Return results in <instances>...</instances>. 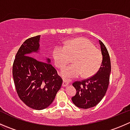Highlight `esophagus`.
<instances>
[{
    "label": "esophagus",
    "instance_id": "34e87169",
    "mask_svg": "<svg viewBox=\"0 0 130 130\" xmlns=\"http://www.w3.org/2000/svg\"><path fill=\"white\" fill-rule=\"evenodd\" d=\"M68 84H69V82H68L67 80L65 79V78H63V83H62V86H63V87H65V86H67Z\"/></svg>",
    "mask_w": 130,
    "mask_h": 130
}]
</instances>
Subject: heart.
Instances as JSON below:
<instances>
[{
    "label": "heart",
    "instance_id": "1",
    "mask_svg": "<svg viewBox=\"0 0 130 130\" xmlns=\"http://www.w3.org/2000/svg\"><path fill=\"white\" fill-rule=\"evenodd\" d=\"M73 57L74 63L63 70L62 74L65 77L73 78L82 73L85 77H90L98 71L103 60L101 52L85 38L70 39L65 46L58 44L53 50L55 64L60 69L65 67Z\"/></svg>",
    "mask_w": 130,
    "mask_h": 130
}]
</instances>
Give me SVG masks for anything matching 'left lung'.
<instances>
[{
    "mask_svg": "<svg viewBox=\"0 0 130 130\" xmlns=\"http://www.w3.org/2000/svg\"><path fill=\"white\" fill-rule=\"evenodd\" d=\"M103 61L95 74L81 81H75L73 86L75 95L72 98L73 104L79 108L88 109L96 106L105 95L109 82L111 60L104 43L99 40Z\"/></svg>",
    "mask_w": 130,
    "mask_h": 130,
    "instance_id": "8db88e82",
    "label": "left lung"
}]
</instances>
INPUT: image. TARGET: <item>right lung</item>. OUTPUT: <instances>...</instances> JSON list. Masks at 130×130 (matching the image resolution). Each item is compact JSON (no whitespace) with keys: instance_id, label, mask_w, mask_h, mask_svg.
Here are the masks:
<instances>
[{"instance_id":"right-lung-1","label":"right lung","mask_w":130,"mask_h":130,"mask_svg":"<svg viewBox=\"0 0 130 130\" xmlns=\"http://www.w3.org/2000/svg\"><path fill=\"white\" fill-rule=\"evenodd\" d=\"M40 35L27 39L15 55L12 65L14 85L18 96L28 107L45 109L52 103L62 84V78L48 63L36 58ZM31 56H30V55Z\"/></svg>"}]
</instances>
